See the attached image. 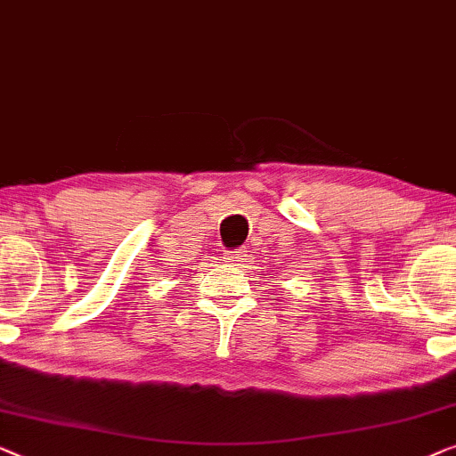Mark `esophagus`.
<instances>
[{
    "instance_id": "1",
    "label": "esophagus",
    "mask_w": 456,
    "mask_h": 456,
    "mask_svg": "<svg viewBox=\"0 0 456 456\" xmlns=\"http://www.w3.org/2000/svg\"><path fill=\"white\" fill-rule=\"evenodd\" d=\"M244 253H247V250H244V248H240V250H234V253L230 255V261H242Z\"/></svg>"
}]
</instances>
